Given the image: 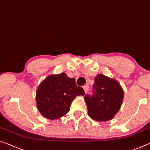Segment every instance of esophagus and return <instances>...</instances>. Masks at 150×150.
<instances>
[{
	"mask_svg": "<svg viewBox=\"0 0 150 150\" xmlns=\"http://www.w3.org/2000/svg\"><path fill=\"white\" fill-rule=\"evenodd\" d=\"M83 89H84L85 92L88 93V90H89V86H84L83 87Z\"/></svg>",
	"mask_w": 150,
	"mask_h": 150,
	"instance_id": "obj_1",
	"label": "esophagus"
}]
</instances>
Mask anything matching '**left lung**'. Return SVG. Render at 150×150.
<instances>
[{
  "mask_svg": "<svg viewBox=\"0 0 150 150\" xmlns=\"http://www.w3.org/2000/svg\"><path fill=\"white\" fill-rule=\"evenodd\" d=\"M93 95L85 96L88 115L97 121L111 120L121 106L124 91L117 80L98 74L94 78Z\"/></svg>",
  "mask_w": 150,
  "mask_h": 150,
  "instance_id": "8db88e82",
  "label": "left lung"
}]
</instances>
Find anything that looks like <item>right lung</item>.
I'll return each instance as SVG.
<instances>
[{
	"label": "right lung",
	"instance_id": "add662e5",
	"mask_svg": "<svg viewBox=\"0 0 150 150\" xmlns=\"http://www.w3.org/2000/svg\"><path fill=\"white\" fill-rule=\"evenodd\" d=\"M81 95L84 96L85 91L76 85L75 78L68 77L64 73L49 75L37 89V108L46 118L58 119L69 112L71 102Z\"/></svg>",
	"mask_w": 150,
	"mask_h": 150
}]
</instances>
